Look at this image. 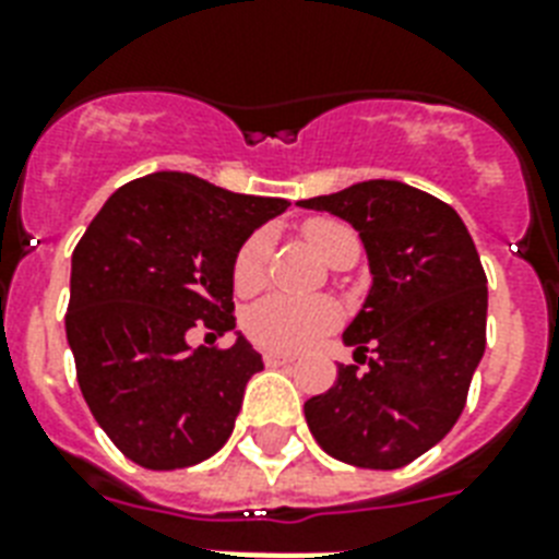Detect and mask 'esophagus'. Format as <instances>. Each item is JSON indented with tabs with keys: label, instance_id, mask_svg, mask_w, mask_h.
<instances>
[{
	"label": "esophagus",
	"instance_id": "obj_1",
	"mask_svg": "<svg viewBox=\"0 0 559 559\" xmlns=\"http://www.w3.org/2000/svg\"><path fill=\"white\" fill-rule=\"evenodd\" d=\"M263 362H266L270 368H278V366L296 362V357H293V354H281V350H266V354H263Z\"/></svg>",
	"mask_w": 559,
	"mask_h": 559
}]
</instances>
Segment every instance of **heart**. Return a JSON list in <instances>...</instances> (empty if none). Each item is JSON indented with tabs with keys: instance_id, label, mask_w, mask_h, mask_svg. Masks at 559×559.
I'll list each match as a JSON object with an SVG mask.
<instances>
[{
	"instance_id": "obj_1",
	"label": "heart",
	"mask_w": 559,
	"mask_h": 559,
	"mask_svg": "<svg viewBox=\"0 0 559 559\" xmlns=\"http://www.w3.org/2000/svg\"><path fill=\"white\" fill-rule=\"evenodd\" d=\"M301 235L324 261L336 263L345 252H359V240L354 228L331 217L307 219L301 226ZM272 237L266 228H258L246 237L231 263V278L240 293H252L266 278V263H270ZM336 324V307L328 301H313V298H289L270 296L249 307L243 316L246 336L272 350H301L313 345L322 333H328Z\"/></svg>"
}]
</instances>
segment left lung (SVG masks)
Segmentation results:
<instances>
[{
    "label": "left lung",
    "mask_w": 559,
    "mask_h": 559,
    "mask_svg": "<svg viewBox=\"0 0 559 559\" xmlns=\"http://www.w3.org/2000/svg\"><path fill=\"white\" fill-rule=\"evenodd\" d=\"M298 205L348 219L373 275L342 336L367 368L340 366L333 389L305 403L307 426L345 464L406 467L455 426L485 354L487 275L476 243L452 205L394 179Z\"/></svg>",
    "instance_id": "1"
}]
</instances>
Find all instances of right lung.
Listing matches in <instances>:
<instances>
[{
  "label": "right lung",
  "mask_w": 559,
  "mask_h": 559,
  "mask_svg": "<svg viewBox=\"0 0 559 559\" xmlns=\"http://www.w3.org/2000/svg\"><path fill=\"white\" fill-rule=\"evenodd\" d=\"M287 205L159 170L118 188L74 246L66 336L78 385L139 467H191L228 441L263 368L243 336L214 345L235 328L231 263ZM193 326L211 346L187 345Z\"/></svg>",
  "instance_id": "1"
}]
</instances>
